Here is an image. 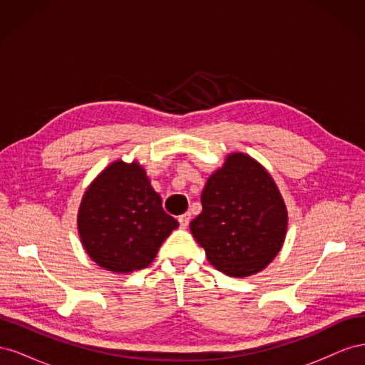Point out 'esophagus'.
I'll return each mask as SVG.
<instances>
[{"mask_svg": "<svg viewBox=\"0 0 365 365\" xmlns=\"http://www.w3.org/2000/svg\"><path fill=\"white\" fill-rule=\"evenodd\" d=\"M178 222H180V227L181 228H187V225H189L190 222V213H184L178 217Z\"/></svg>", "mask_w": 365, "mask_h": 365, "instance_id": "esophagus-1", "label": "esophagus"}]
</instances>
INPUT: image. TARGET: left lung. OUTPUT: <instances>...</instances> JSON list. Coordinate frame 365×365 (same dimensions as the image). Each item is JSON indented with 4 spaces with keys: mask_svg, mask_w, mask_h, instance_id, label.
Here are the masks:
<instances>
[{
    "mask_svg": "<svg viewBox=\"0 0 365 365\" xmlns=\"http://www.w3.org/2000/svg\"><path fill=\"white\" fill-rule=\"evenodd\" d=\"M190 231L208 262L230 277L260 272L283 247L288 212L271 175L235 152L210 178Z\"/></svg>",
    "mask_w": 365,
    "mask_h": 365,
    "instance_id": "1",
    "label": "left lung"
}]
</instances>
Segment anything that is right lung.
<instances>
[{"label": "right lung", "mask_w": 365, "mask_h": 365, "mask_svg": "<svg viewBox=\"0 0 365 365\" xmlns=\"http://www.w3.org/2000/svg\"><path fill=\"white\" fill-rule=\"evenodd\" d=\"M175 228L178 222L164 212L161 196L137 161L109 164L86 189L77 215L88 256L120 274L149 267Z\"/></svg>", "instance_id": "obj_1"}]
</instances>
